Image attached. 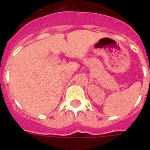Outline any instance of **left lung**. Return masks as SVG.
Returning a JSON list of instances; mask_svg holds the SVG:
<instances>
[{"label":"left lung","mask_w":150,"mask_h":150,"mask_svg":"<svg viewBox=\"0 0 150 150\" xmlns=\"http://www.w3.org/2000/svg\"><path fill=\"white\" fill-rule=\"evenodd\" d=\"M149 83H150V80H149Z\"/></svg>","instance_id":"left-lung-1"}]
</instances>
